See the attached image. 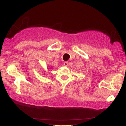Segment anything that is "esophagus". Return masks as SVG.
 Here are the masks:
<instances>
[{"label": "esophagus", "instance_id": "esophagus-1", "mask_svg": "<svg viewBox=\"0 0 126 126\" xmlns=\"http://www.w3.org/2000/svg\"><path fill=\"white\" fill-rule=\"evenodd\" d=\"M68 64H69V63H68V62H64V65L65 66H67Z\"/></svg>", "mask_w": 126, "mask_h": 126}]
</instances>
